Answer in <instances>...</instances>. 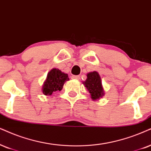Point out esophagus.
I'll return each instance as SVG.
<instances>
[{
    "mask_svg": "<svg viewBox=\"0 0 151 151\" xmlns=\"http://www.w3.org/2000/svg\"><path fill=\"white\" fill-rule=\"evenodd\" d=\"M72 79H79V76L72 75Z\"/></svg>",
    "mask_w": 151,
    "mask_h": 151,
    "instance_id": "obj_1",
    "label": "esophagus"
}]
</instances>
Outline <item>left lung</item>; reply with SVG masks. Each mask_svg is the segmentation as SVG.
I'll return each instance as SVG.
<instances>
[{
	"instance_id": "1",
	"label": "left lung",
	"mask_w": 151,
	"mask_h": 151,
	"mask_svg": "<svg viewBox=\"0 0 151 151\" xmlns=\"http://www.w3.org/2000/svg\"><path fill=\"white\" fill-rule=\"evenodd\" d=\"M83 85L90 93L93 100H99L104 95L102 80L98 72L94 71L87 74V79L83 82Z\"/></svg>"
}]
</instances>
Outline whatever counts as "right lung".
Instances as JSON below:
<instances>
[{
    "instance_id": "right-lung-1",
    "label": "right lung",
    "mask_w": 151,
    "mask_h": 151,
    "mask_svg": "<svg viewBox=\"0 0 151 151\" xmlns=\"http://www.w3.org/2000/svg\"><path fill=\"white\" fill-rule=\"evenodd\" d=\"M68 74L62 72L60 70L53 68L47 74V79L42 86V93L45 95H51L53 92L61 91L65 82L68 81Z\"/></svg>"
}]
</instances>
